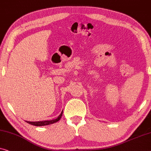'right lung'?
<instances>
[{
    "instance_id": "right-lung-1",
    "label": "right lung",
    "mask_w": 151,
    "mask_h": 151,
    "mask_svg": "<svg viewBox=\"0 0 151 151\" xmlns=\"http://www.w3.org/2000/svg\"><path fill=\"white\" fill-rule=\"evenodd\" d=\"M62 114H63V111H61V113L60 115H59L58 117H57L56 119H53L52 120H44V121H37V122H31V121H27L25 120V122H27L29 124H30L31 125H34V126H37V127H41V126H46V125H49L51 124H53V123H55L60 120L61 116H62Z\"/></svg>"
}]
</instances>
